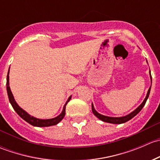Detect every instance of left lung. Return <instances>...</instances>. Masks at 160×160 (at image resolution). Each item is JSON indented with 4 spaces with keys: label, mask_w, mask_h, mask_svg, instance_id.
I'll return each instance as SVG.
<instances>
[{
    "label": "left lung",
    "mask_w": 160,
    "mask_h": 160,
    "mask_svg": "<svg viewBox=\"0 0 160 160\" xmlns=\"http://www.w3.org/2000/svg\"><path fill=\"white\" fill-rule=\"evenodd\" d=\"M150 78H151V82H152L151 73H150ZM150 89H151V87H150L149 90H148L147 95H146V98H145V100H144V101H143V102L141 104V105H140L138 108H137L135 109V111H132V112L131 113V114H128V115H126V116H125V117L113 118V117H108V116L102 115V114H99V113H98L96 111H95V109H94V108H93V104H92V111H93V114H94V115L96 116V117H98V118L101 119V121H103V122H108V123H112V124H122V123H125V122H128V121H129L130 119H132V118L135 117V116L136 115V114H138V113L139 112V111H141L142 109V108L144 107V105H145V104H146V101H147L148 98H149V96Z\"/></svg>",
    "instance_id": "1"
}]
</instances>
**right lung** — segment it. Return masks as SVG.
Returning a JSON list of instances; mask_svg holds the SVG:
<instances>
[{
  "label": "right lung",
  "instance_id": "obj_1",
  "mask_svg": "<svg viewBox=\"0 0 160 160\" xmlns=\"http://www.w3.org/2000/svg\"><path fill=\"white\" fill-rule=\"evenodd\" d=\"M9 71L8 72V76H7V91H8V98H9V101H10L11 104L12 105L13 108L14 110L17 112V114L22 118V119L27 122L28 123H29L30 125H33V126H37V127H48V126H52V125H56L62 120V118H64L66 114V105H67V103L70 101V100L71 99V96L69 98V99L67 100V103L64 105L63 107V110H62V113L59 114V116H57L56 118H54L52 119H46V120H42V119H38L36 118H34L32 116L29 115L26 111H25L23 109L21 108L18 104L16 103V101H14V97H13L12 93H11L10 87H9Z\"/></svg>",
  "mask_w": 160,
  "mask_h": 160
}]
</instances>
